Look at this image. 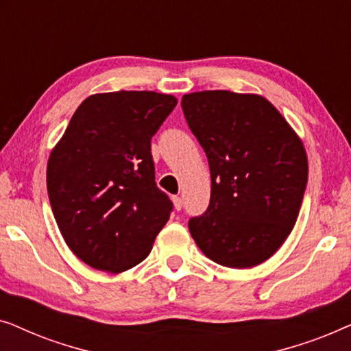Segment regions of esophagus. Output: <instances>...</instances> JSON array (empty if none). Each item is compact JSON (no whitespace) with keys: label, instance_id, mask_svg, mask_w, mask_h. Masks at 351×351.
Instances as JSON below:
<instances>
[{"label":"esophagus","instance_id":"34e87169","mask_svg":"<svg viewBox=\"0 0 351 351\" xmlns=\"http://www.w3.org/2000/svg\"><path fill=\"white\" fill-rule=\"evenodd\" d=\"M172 203H174V208L176 210H180L182 209V198L180 196H172Z\"/></svg>","mask_w":351,"mask_h":351}]
</instances>
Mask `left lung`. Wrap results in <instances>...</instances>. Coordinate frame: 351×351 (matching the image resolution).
<instances>
[{
    "label": "left lung",
    "mask_w": 351,
    "mask_h": 351,
    "mask_svg": "<svg viewBox=\"0 0 351 351\" xmlns=\"http://www.w3.org/2000/svg\"><path fill=\"white\" fill-rule=\"evenodd\" d=\"M190 131L208 156L209 206L189 220L210 261L230 268L265 262L292 232L308 179L300 138L267 99L230 90L182 97Z\"/></svg>",
    "instance_id": "left-lung-1"
}]
</instances>
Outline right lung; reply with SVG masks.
I'll use <instances>...</instances> for the list:
<instances>
[{
    "label": "right lung",
    "mask_w": 351,
    "mask_h": 351,
    "mask_svg": "<svg viewBox=\"0 0 351 351\" xmlns=\"http://www.w3.org/2000/svg\"><path fill=\"white\" fill-rule=\"evenodd\" d=\"M176 105V97L152 90L90 95L52 150V213L65 243L89 267H136L169 220L174 206L156 186L152 137Z\"/></svg>",
    "instance_id": "add662e5"
}]
</instances>
